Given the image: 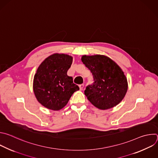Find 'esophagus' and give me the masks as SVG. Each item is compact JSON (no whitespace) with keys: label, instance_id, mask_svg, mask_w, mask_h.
<instances>
[{"label":"esophagus","instance_id":"esophagus-1","mask_svg":"<svg viewBox=\"0 0 158 158\" xmlns=\"http://www.w3.org/2000/svg\"><path fill=\"white\" fill-rule=\"evenodd\" d=\"M79 87H80V90H82V89H83L84 85H83V84H80V85H79Z\"/></svg>","mask_w":158,"mask_h":158}]
</instances>
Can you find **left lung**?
<instances>
[{
	"instance_id": "left-lung-1",
	"label": "left lung",
	"mask_w": 158,
	"mask_h": 158,
	"mask_svg": "<svg viewBox=\"0 0 158 158\" xmlns=\"http://www.w3.org/2000/svg\"><path fill=\"white\" fill-rule=\"evenodd\" d=\"M81 61L93 77V83L85 90L90 103L103 110L119 104L128 90L127 78L121 69L105 55H83Z\"/></svg>"
}]
</instances>
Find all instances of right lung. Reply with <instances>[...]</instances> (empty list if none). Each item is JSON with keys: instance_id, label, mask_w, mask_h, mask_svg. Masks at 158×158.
<instances>
[{"instance_id": "1", "label": "right lung", "mask_w": 158, "mask_h": 158, "mask_svg": "<svg viewBox=\"0 0 158 158\" xmlns=\"http://www.w3.org/2000/svg\"><path fill=\"white\" fill-rule=\"evenodd\" d=\"M73 61L72 56L54 53L39 67L34 76L33 88L38 102L45 108L58 111L64 108L73 93L79 89L73 83L67 71Z\"/></svg>"}]
</instances>
